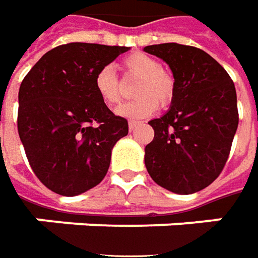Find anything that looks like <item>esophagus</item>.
Instances as JSON below:
<instances>
[{
    "instance_id": "34e87169",
    "label": "esophagus",
    "mask_w": 258,
    "mask_h": 258,
    "mask_svg": "<svg viewBox=\"0 0 258 258\" xmlns=\"http://www.w3.org/2000/svg\"><path fill=\"white\" fill-rule=\"evenodd\" d=\"M139 126V122H135V120H131L129 122V131H135L136 127Z\"/></svg>"
}]
</instances>
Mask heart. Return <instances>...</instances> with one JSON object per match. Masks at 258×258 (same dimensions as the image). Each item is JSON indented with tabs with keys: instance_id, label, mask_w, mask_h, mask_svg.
I'll return each mask as SVG.
<instances>
[{
	"instance_id": "b5f03b06",
	"label": "heart",
	"mask_w": 258,
	"mask_h": 258,
	"mask_svg": "<svg viewBox=\"0 0 258 258\" xmlns=\"http://www.w3.org/2000/svg\"><path fill=\"white\" fill-rule=\"evenodd\" d=\"M120 69L126 81L136 79L132 89L136 99L117 109L119 116L145 119L156 112L157 103L160 108L172 103L176 93V79L155 56L145 52L129 53L122 60ZM93 88L108 108H113L122 101L123 88L110 67H103L95 74Z\"/></svg>"
}]
</instances>
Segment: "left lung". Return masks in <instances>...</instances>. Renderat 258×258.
Instances as JSON below:
<instances>
[{"label":"left lung","mask_w":258,"mask_h":258,"mask_svg":"<svg viewBox=\"0 0 258 258\" xmlns=\"http://www.w3.org/2000/svg\"><path fill=\"white\" fill-rule=\"evenodd\" d=\"M170 67L176 79L172 106L150 120L155 138L145 165L159 186L191 195L213 183L229 159L238 125L237 95L230 75L205 51L169 42L145 46Z\"/></svg>","instance_id":"8db88e82"}]
</instances>
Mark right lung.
Masks as SVG:
<instances>
[{"label":"right lung","instance_id":"right-lung-1","mask_svg":"<svg viewBox=\"0 0 258 258\" xmlns=\"http://www.w3.org/2000/svg\"><path fill=\"white\" fill-rule=\"evenodd\" d=\"M127 46L71 42L45 53L18 93V133L35 176L49 190L77 196L99 184L110 153L127 135L95 92L93 78Z\"/></svg>","mask_w":258,"mask_h":258}]
</instances>
